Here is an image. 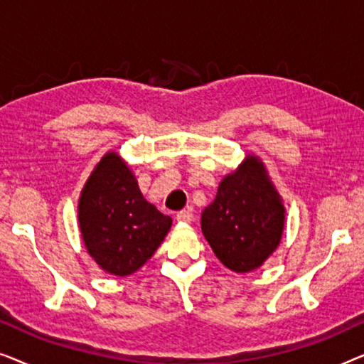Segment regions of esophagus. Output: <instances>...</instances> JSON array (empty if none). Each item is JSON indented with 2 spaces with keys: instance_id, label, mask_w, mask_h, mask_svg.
<instances>
[{
  "instance_id": "obj_1",
  "label": "esophagus",
  "mask_w": 364,
  "mask_h": 364,
  "mask_svg": "<svg viewBox=\"0 0 364 364\" xmlns=\"http://www.w3.org/2000/svg\"><path fill=\"white\" fill-rule=\"evenodd\" d=\"M176 218L178 222H192L193 213H192V210H181V212H177Z\"/></svg>"
}]
</instances>
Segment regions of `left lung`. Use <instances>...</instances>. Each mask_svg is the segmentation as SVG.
<instances>
[{
  "label": "left lung",
  "instance_id": "obj_1",
  "mask_svg": "<svg viewBox=\"0 0 364 364\" xmlns=\"http://www.w3.org/2000/svg\"><path fill=\"white\" fill-rule=\"evenodd\" d=\"M285 207L263 162L247 156L222 178L217 197L202 212V232L223 265L237 273L262 267L277 250Z\"/></svg>",
  "mask_w": 364,
  "mask_h": 364
}]
</instances>
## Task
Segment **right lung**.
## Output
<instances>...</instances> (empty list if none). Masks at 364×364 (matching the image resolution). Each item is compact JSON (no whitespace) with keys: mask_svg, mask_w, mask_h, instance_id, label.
<instances>
[{"mask_svg":"<svg viewBox=\"0 0 364 364\" xmlns=\"http://www.w3.org/2000/svg\"><path fill=\"white\" fill-rule=\"evenodd\" d=\"M79 228L87 253L104 272L127 277L154 255L172 218L144 198L117 152L101 159L79 197Z\"/></svg>","mask_w":364,"mask_h":364,"instance_id":"add662e5","label":"right lung"}]
</instances>
